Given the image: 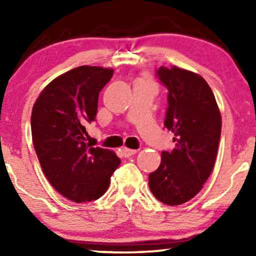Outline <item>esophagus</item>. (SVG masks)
Segmentation results:
<instances>
[{"label":"esophagus","instance_id":"34e87169","mask_svg":"<svg viewBox=\"0 0 256 256\" xmlns=\"http://www.w3.org/2000/svg\"><path fill=\"white\" fill-rule=\"evenodd\" d=\"M122 155H124L125 158H130V156H132V155H134L137 152V150L136 149H128V148H122Z\"/></svg>","mask_w":256,"mask_h":256}]
</instances>
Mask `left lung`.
I'll use <instances>...</instances> for the list:
<instances>
[{"instance_id": "obj_1", "label": "left lung", "mask_w": 256, "mask_h": 256, "mask_svg": "<svg viewBox=\"0 0 256 256\" xmlns=\"http://www.w3.org/2000/svg\"><path fill=\"white\" fill-rule=\"evenodd\" d=\"M168 90L164 125L174 134V149L161 152L149 188L162 204L192 200L212 173L222 134V116L212 89L201 76L173 66L155 72Z\"/></svg>"}]
</instances>
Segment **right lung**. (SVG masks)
Wrapping results in <instances>:
<instances>
[{
    "instance_id": "1",
    "label": "right lung",
    "mask_w": 256,
    "mask_h": 256,
    "mask_svg": "<svg viewBox=\"0 0 256 256\" xmlns=\"http://www.w3.org/2000/svg\"><path fill=\"white\" fill-rule=\"evenodd\" d=\"M113 72L73 68L46 85L32 108V142L44 174L58 192L78 204L101 198L120 164L114 152L85 143V126L95 122L98 94Z\"/></svg>"
}]
</instances>
